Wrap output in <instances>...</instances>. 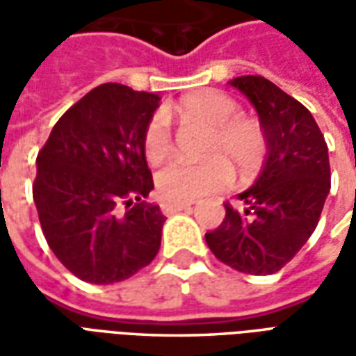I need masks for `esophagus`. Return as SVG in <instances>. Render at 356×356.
Here are the masks:
<instances>
[{
	"label": "esophagus",
	"instance_id": "obj_1",
	"mask_svg": "<svg viewBox=\"0 0 356 356\" xmlns=\"http://www.w3.org/2000/svg\"><path fill=\"white\" fill-rule=\"evenodd\" d=\"M193 204H177V202H162V211L163 216H173L177 211H183V209H191Z\"/></svg>",
	"mask_w": 356,
	"mask_h": 356
}]
</instances>
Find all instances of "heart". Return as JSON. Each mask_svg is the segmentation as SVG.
<instances>
[{
  "label": "heart",
  "instance_id": "b5f03b06",
  "mask_svg": "<svg viewBox=\"0 0 356 356\" xmlns=\"http://www.w3.org/2000/svg\"><path fill=\"white\" fill-rule=\"evenodd\" d=\"M170 112L181 120L209 127L204 148V154L209 158L204 162L177 160L165 165L156 177V186L163 200L188 204L223 191L232 179L229 163L236 165L244 175L261 168L267 152L261 125L255 120L240 116L242 110L238 102L229 95L219 91L183 95L175 104H171ZM143 150L145 158L152 163L170 154L171 131L162 114L148 120L143 133Z\"/></svg>",
  "mask_w": 356,
  "mask_h": 356
}]
</instances>
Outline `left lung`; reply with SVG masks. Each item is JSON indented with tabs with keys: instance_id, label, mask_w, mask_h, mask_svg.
<instances>
[{
	"instance_id": "8db88e82",
	"label": "left lung",
	"mask_w": 356,
	"mask_h": 356,
	"mask_svg": "<svg viewBox=\"0 0 356 356\" xmlns=\"http://www.w3.org/2000/svg\"><path fill=\"white\" fill-rule=\"evenodd\" d=\"M259 114L267 158L259 177L238 194L244 209L227 204L223 223L206 232L219 261L240 273L273 275L313 234L330 193V160L313 114L263 76L229 81Z\"/></svg>"
}]
</instances>
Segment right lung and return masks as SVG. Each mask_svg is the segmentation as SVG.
I'll use <instances>...</instances> for the list:
<instances>
[{
	"label": "right lung",
	"mask_w": 356,
	"mask_h": 356,
	"mask_svg": "<svg viewBox=\"0 0 356 356\" xmlns=\"http://www.w3.org/2000/svg\"><path fill=\"white\" fill-rule=\"evenodd\" d=\"M158 102L102 83L66 110L38 154L32 194L43 236L80 280L122 282L160 250L165 217L143 200L154 188L143 133Z\"/></svg>",
	"instance_id": "add662e5"
}]
</instances>
